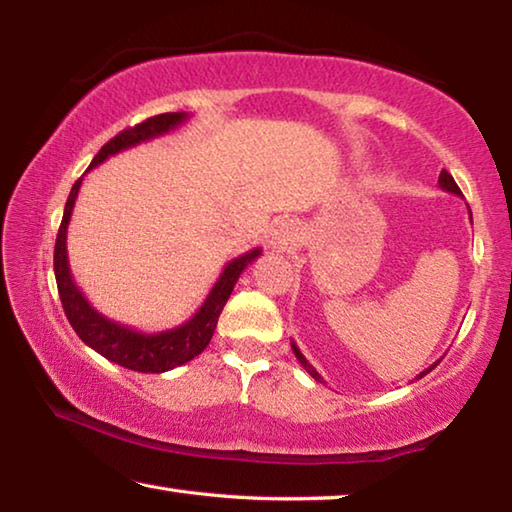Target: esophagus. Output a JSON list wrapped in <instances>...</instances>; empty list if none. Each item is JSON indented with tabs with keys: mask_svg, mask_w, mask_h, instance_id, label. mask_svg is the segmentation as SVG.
<instances>
[{
	"mask_svg": "<svg viewBox=\"0 0 512 512\" xmlns=\"http://www.w3.org/2000/svg\"><path fill=\"white\" fill-rule=\"evenodd\" d=\"M296 239H298L296 228H293L291 223H280V225H277V228L273 230L271 244H273V248H277V250H291L293 246H296Z\"/></svg>",
	"mask_w": 512,
	"mask_h": 512,
	"instance_id": "34e87169",
	"label": "esophagus"
}]
</instances>
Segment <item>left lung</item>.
<instances>
[{"label": "left lung", "mask_w": 512, "mask_h": 512, "mask_svg": "<svg viewBox=\"0 0 512 512\" xmlns=\"http://www.w3.org/2000/svg\"><path fill=\"white\" fill-rule=\"evenodd\" d=\"M438 185H440V189H445V192H449V194L463 196V194H461V189H458V185L454 183V178H452V176H449V173H447L445 169H443V171H440V176H438ZM470 216H472V212H470ZM291 350H293V354H296V359L300 361V366H302V368H305V370L309 372V375H311V377H314L316 381H320V384H325V381H323V377H320V375H318V370H316L314 366H311V363H309V361L305 359V354H302V352H300V348H298V345H296V343H293V341H291ZM438 363H440V359H438L436 363H431V366H429L427 370H422V372H420V375H418V377H415V379H422L424 375H427V372H431L433 368H436V366H438Z\"/></svg>", "instance_id": "left-lung-1"}]
</instances>
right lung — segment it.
<instances>
[{"label": "right lung", "mask_w": 512, "mask_h": 512, "mask_svg": "<svg viewBox=\"0 0 512 512\" xmlns=\"http://www.w3.org/2000/svg\"><path fill=\"white\" fill-rule=\"evenodd\" d=\"M187 119V112H164V115H155L142 121V124L126 128V131L112 137L108 144L101 146V151L94 155V160L90 162V169L99 167V164L106 162L110 155L133 149V146L142 142H151L155 137L167 135L169 131H176V128L180 124H185ZM81 183L83 178L76 180L72 192H69L54 248L56 284L69 325L74 327L79 339L85 345H90L94 352H99L101 357H106L112 363H119V366H124L128 370L167 372L183 366L187 361H192L210 345L216 323H219L221 311L225 307V302H228L232 289H235L239 275L246 271L248 264H253L255 259L262 255V248L248 250V253L239 255L232 259V262L225 264L223 273L219 275V280L214 282L212 291L207 293L203 305L198 307L196 314L185 320L183 325L162 329V332L153 334L140 332V329L135 327L115 323V320H110L108 316H103L101 311L94 309L88 298L83 296V291L76 287L72 271H69L67 225L69 219H72V210L76 196H79Z\"/></svg>", "instance_id": "add662e5"}]
</instances>
